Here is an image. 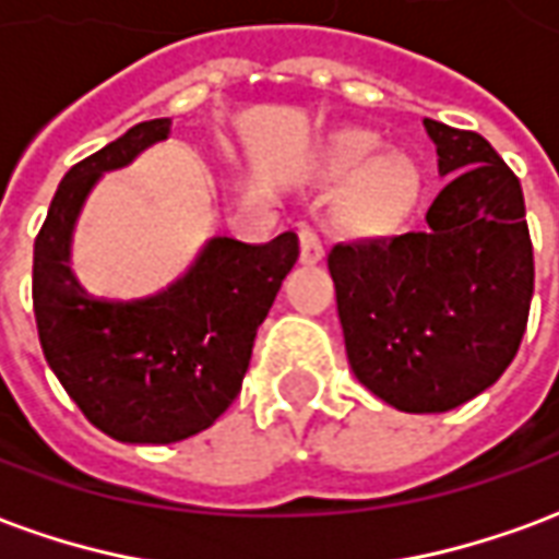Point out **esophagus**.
<instances>
[{
  "label": "esophagus",
  "instance_id": "obj_1",
  "mask_svg": "<svg viewBox=\"0 0 559 559\" xmlns=\"http://www.w3.org/2000/svg\"><path fill=\"white\" fill-rule=\"evenodd\" d=\"M300 262L304 264H316L321 262L324 255V247H321V235L312 226H300Z\"/></svg>",
  "mask_w": 559,
  "mask_h": 559
}]
</instances>
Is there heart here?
<instances>
[{"instance_id": "1", "label": "heart", "mask_w": 559, "mask_h": 559, "mask_svg": "<svg viewBox=\"0 0 559 559\" xmlns=\"http://www.w3.org/2000/svg\"><path fill=\"white\" fill-rule=\"evenodd\" d=\"M374 136L372 133H342L340 140L330 145V157L340 169H354L372 154ZM417 193V169L408 157L393 154L384 160L372 163L364 175V190H360V214L369 223H393V219L411 205V199Z\"/></svg>"}]
</instances>
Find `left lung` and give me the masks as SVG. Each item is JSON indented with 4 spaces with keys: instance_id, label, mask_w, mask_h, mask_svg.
Wrapping results in <instances>:
<instances>
[{
    "instance_id": "obj_1",
    "label": "left lung",
    "mask_w": 559,
    "mask_h": 559,
    "mask_svg": "<svg viewBox=\"0 0 559 559\" xmlns=\"http://www.w3.org/2000/svg\"><path fill=\"white\" fill-rule=\"evenodd\" d=\"M450 175L426 229L336 243L345 352L357 381L405 414H443L507 372L527 330L533 243L521 181L488 140L423 121Z\"/></svg>"
}]
</instances>
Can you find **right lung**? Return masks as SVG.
I'll return each instance as SVG.
<instances>
[{"label":"right lung","mask_w":559,"mask_h":559,"mask_svg":"<svg viewBox=\"0 0 559 559\" xmlns=\"http://www.w3.org/2000/svg\"><path fill=\"white\" fill-rule=\"evenodd\" d=\"M169 136L140 121L68 169L35 238L32 304L47 364L85 419L124 443H175L214 426L240 393L259 324L295 267V231L271 243L207 240L178 283L145 300H95L68 267L85 195Z\"/></svg>","instance_id":"obj_1"}]
</instances>
